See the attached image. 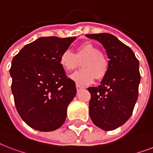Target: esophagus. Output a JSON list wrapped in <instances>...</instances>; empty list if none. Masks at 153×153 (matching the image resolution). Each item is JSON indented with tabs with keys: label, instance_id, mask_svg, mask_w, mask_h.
<instances>
[{
	"label": "esophagus",
	"instance_id": "obj_1",
	"mask_svg": "<svg viewBox=\"0 0 153 153\" xmlns=\"http://www.w3.org/2000/svg\"><path fill=\"white\" fill-rule=\"evenodd\" d=\"M84 87H82V86H80V85H76V89L77 91H79V90H81V89H83Z\"/></svg>",
	"mask_w": 153,
	"mask_h": 153
}]
</instances>
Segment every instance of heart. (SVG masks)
Returning a JSON list of instances; mask_svg holds the SVG:
<instances>
[{
  "label": "heart",
  "instance_id": "b5f03b06",
  "mask_svg": "<svg viewBox=\"0 0 153 153\" xmlns=\"http://www.w3.org/2000/svg\"><path fill=\"white\" fill-rule=\"evenodd\" d=\"M59 62L66 72L74 71L79 66V62H82V69L71 75V79L81 86L91 84L95 78L97 80L102 79L107 75L109 69V61L107 56L91 42L79 45L74 53L70 51L62 52Z\"/></svg>",
  "mask_w": 153,
  "mask_h": 153
}]
</instances>
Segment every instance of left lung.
I'll return each mask as SVG.
<instances>
[{
    "label": "left lung",
    "mask_w": 153,
    "mask_h": 153,
    "mask_svg": "<svg viewBox=\"0 0 153 153\" xmlns=\"http://www.w3.org/2000/svg\"><path fill=\"white\" fill-rule=\"evenodd\" d=\"M86 36L100 42L110 59L101 84L87 90L91 93L92 122L102 130L111 131L125 123L132 114L140 81L139 61L133 51L114 35L102 33Z\"/></svg>",
    "instance_id": "left-lung-1"
}]
</instances>
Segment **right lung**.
<instances>
[{"label":"right lung","mask_w":153,"mask_h":153,"mask_svg":"<svg viewBox=\"0 0 153 153\" xmlns=\"http://www.w3.org/2000/svg\"><path fill=\"white\" fill-rule=\"evenodd\" d=\"M75 38L42 37L13 58L9 72L15 106L21 118L35 130L53 131L66 120L76 86L59 58Z\"/></svg>","instance_id":"1"}]
</instances>
